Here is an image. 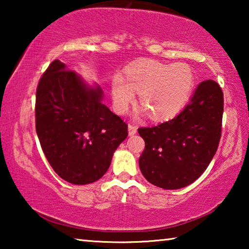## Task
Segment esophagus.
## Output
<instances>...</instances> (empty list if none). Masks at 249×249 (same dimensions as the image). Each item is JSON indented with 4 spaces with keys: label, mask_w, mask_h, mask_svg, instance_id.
<instances>
[{
    "label": "esophagus",
    "mask_w": 249,
    "mask_h": 249,
    "mask_svg": "<svg viewBox=\"0 0 249 249\" xmlns=\"http://www.w3.org/2000/svg\"><path fill=\"white\" fill-rule=\"evenodd\" d=\"M137 132V127L133 124H128V135L129 136H133V135L136 134Z\"/></svg>",
    "instance_id": "34e87169"
}]
</instances>
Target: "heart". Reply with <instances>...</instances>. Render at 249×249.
Returning a JSON list of instances; mask_svg holds the SVG:
<instances>
[{"instance_id":"b5f03b06","label":"heart","mask_w":249,"mask_h":249,"mask_svg":"<svg viewBox=\"0 0 249 249\" xmlns=\"http://www.w3.org/2000/svg\"><path fill=\"white\" fill-rule=\"evenodd\" d=\"M195 83V72L187 64L144 60L126 69L125 78L120 74L112 78L113 105L117 113H125L136 92L140 105L151 121H167L185 107Z\"/></svg>"}]
</instances>
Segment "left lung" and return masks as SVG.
Instances as JSON below:
<instances>
[{"label": "left lung", "instance_id": "1", "mask_svg": "<svg viewBox=\"0 0 249 249\" xmlns=\"http://www.w3.org/2000/svg\"><path fill=\"white\" fill-rule=\"evenodd\" d=\"M223 104L220 86L205 80L175 119L138 128L145 141L140 168L148 182L176 190L195 182L203 174L220 142Z\"/></svg>", "mask_w": 249, "mask_h": 249}]
</instances>
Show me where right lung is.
Returning a JSON list of instances; mask_svg holds the SVG:
<instances>
[{
    "label": "right lung",
    "mask_w": 249,
    "mask_h": 249,
    "mask_svg": "<svg viewBox=\"0 0 249 249\" xmlns=\"http://www.w3.org/2000/svg\"><path fill=\"white\" fill-rule=\"evenodd\" d=\"M90 84L60 60L53 61L36 92V133L54 172L72 184L95 182L107 171L127 125Z\"/></svg>",
    "instance_id": "right-lung-1"
}]
</instances>
